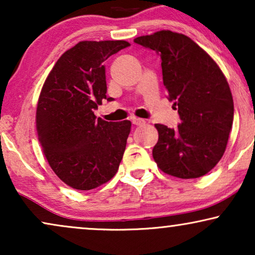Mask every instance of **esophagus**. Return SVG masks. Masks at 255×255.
Instances as JSON below:
<instances>
[{
  "instance_id": "1",
  "label": "esophagus",
  "mask_w": 255,
  "mask_h": 255,
  "mask_svg": "<svg viewBox=\"0 0 255 255\" xmlns=\"http://www.w3.org/2000/svg\"><path fill=\"white\" fill-rule=\"evenodd\" d=\"M131 122H132V124L137 125V127H140V125H144L146 123L144 120H141V118H137V117L131 118Z\"/></svg>"
}]
</instances>
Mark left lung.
I'll return each mask as SVG.
<instances>
[{"label": "left lung", "mask_w": 255, "mask_h": 255, "mask_svg": "<svg viewBox=\"0 0 255 255\" xmlns=\"http://www.w3.org/2000/svg\"><path fill=\"white\" fill-rule=\"evenodd\" d=\"M134 43L160 55L163 85L181 120L175 130L155 124L154 161L163 173L180 179L205 175L222 159L232 128L233 99L224 74L182 33L162 30Z\"/></svg>", "instance_id": "8db88e82"}]
</instances>
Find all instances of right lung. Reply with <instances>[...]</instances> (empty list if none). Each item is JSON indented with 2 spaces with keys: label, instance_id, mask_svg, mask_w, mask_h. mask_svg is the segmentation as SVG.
I'll use <instances>...</instances> for the list:
<instances>
[{
  "label": "right lung",
  "instance_id": "1",
  "mask_svg": "<svg viewBox=\"0 0 255 255\" xmlns=\"http://www.w3.org/2000/svg\"><path fill=\"white\" fill-rule=\"evenodd\" d=\"M125 40L80 41L52 68L37 104L38 139L51 168L67 186L90 190L113 179L123 158L131 122H107L94 110L107 97L110 55Z\"/></svg>",
  "mask_w": 255,
  "mask_h": 255
}]
</instances>
